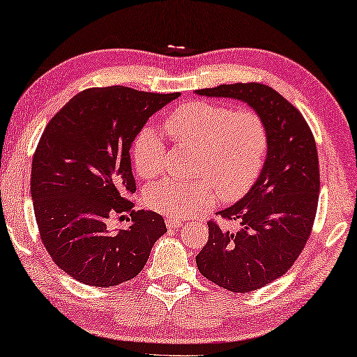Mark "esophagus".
<instances>
[{"mask_svg":"<svg viewBox=\"0 0 357 357\" xmlns=\"http://www.w3.org/2000/svg\"><path fill=\"white\" fill-rule=\"evenodd\" d=\"M166 226H167V229L175 230V229H178V227L183 226V221L175 220V218H166Z\"/></svg>","mask_w":357,"mask_h":357,"instance_id":"esophagus-1","label":"esophagus"}]
</instances>
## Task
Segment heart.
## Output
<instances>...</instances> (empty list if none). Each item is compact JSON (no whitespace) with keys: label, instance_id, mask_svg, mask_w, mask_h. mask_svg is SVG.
Segmentation results:
<instances>
[{"label":"heart","instance_id":"1","mask_svg":"<svg viewBox=\"0 0 357 357\" xmlns=\"http://www.w3.org/2000/svg\"><path fill=\"white\" fill-rule=\"evenodd\" d=\"M166 133L183 147L195 149V174L190 182L166 178L146 192L150 208L169 218H186L208 208L216 192L224 202L238 201L252 188L268 153L266 123L252 109H234L213 102H190L165 121ZM165 144L150 127L133 144V162L142 178H153L165 166Z\"/></svg>","mask_w":357,"mask_h":357}]
</instances>
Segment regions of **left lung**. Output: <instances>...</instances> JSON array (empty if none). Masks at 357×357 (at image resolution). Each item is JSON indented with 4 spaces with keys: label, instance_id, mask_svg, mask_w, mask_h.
I'll list each match as a JSON object with an SVG mask.
<instances>
[{
    "label": "left lung",
    "instance_id": "obj_1",
    "mask_svg": "<svg viewBox=\"0 0 357 357\" xmlns=\"http://www.w3.org/2000/svg\"><path fill=\"white\" fill-rule=\"evenodd\" d=\"M196 93L240 100L266 123L270 144L257 182L220 211L238 230L210 221L208 241L196 257L202 276L222 289L259 290L290 270L310 236L320 195L314 135L301 112L266 84H221Z\"/></svg>",
    "mask_w": 357,
    "mask_h": 357
}]
</instances>
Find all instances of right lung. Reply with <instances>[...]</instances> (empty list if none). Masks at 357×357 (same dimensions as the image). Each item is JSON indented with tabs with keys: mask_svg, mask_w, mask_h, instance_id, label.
Here are the masks:
<instances>
[{
	"mask_svg": "<svg viewBox=\"0 0 357 357\" xmlns=\"http://www.w3.org/2000/svg\"><path fill=\"white\" fill-rule=\"evenodd\" d=\"M180 96L123 86L75 96L43 130L31 166V197L40 240L53 261L78 282L112 287L142 271L162 216L133 210L130 149L147 119ZM130 213L128 229L107 220Z\"/></svg>",
	"mask_w": 357,
	"mask_h": 357,
	"instance_id": "obj_1",
	"label": "right lung"
}]
</instances>
